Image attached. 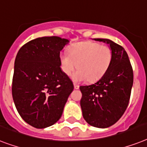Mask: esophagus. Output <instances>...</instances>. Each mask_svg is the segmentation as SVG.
<instances>
[{"label":"esophagus","mask_w":147,"mask_h":147,"mask_svg":"<svg viewBox=\"0 0 147 147\" xmlns=\"http://www.w3.org/2000/svg\"><path fill=\"white\" fill-rule=\"evenodd\" d=\"M74 89H75V90H78V89H79L80 86L78 85V84H76V83H74Z\"/></svg>","instance_id":"1"}]
</instances>
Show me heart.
Masks as SVG:
<instances>
[{
	"label": "heart",
	"mask_w": 147,
	"mask_h": 147,
	"mask_svg": "<svg viewBox=\"0 0 147 147\" xmlns=\"http://www.w3.org/2000/svg\"><path fill=\"white\" fill-rule=\"evenodd\" d=\"M62 71L71 75L75 68L78 70L73 75L75 82L86 80L95 82L105 74L112 60V52L108 45L96 42H82L68 49V54L60 55Z\"/></svg>",
	"instance_id": "b5f03b06"
}]
</instances>
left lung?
<instances>
[{"instance_id": "8db88e82", "label": "left lung", "mask_w": 147, "mask_h": 147, "mask_svg": "<svg viewBox=\"0 0 147 147\" xmlns=\"http://www.w3.org/2000/svg\"><path fill=\"white\" fill-rule=\"evenodd\" d=\"M96 41L110 45L112 60L105 74L94 84L80 86L83 118L91 126L106 128L118 121L128 105L134 74L128 55L122 46L106 38Z\"/></svg>"}]
</instances>
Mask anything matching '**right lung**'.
<instances>
[{"label": "right lung", "mask_w": 147, "mask_h": 147, "mask_svg": "<svg viewBox=\"0 0 147 147\" xmlns=\"http://www.w3.org/2000/svg\"><path fill=\"white\" fill-rule=\"evenodd\" d=\"M68 42L57 36L37 38L16 55L13 98L21 118L36 128H45L59 120L74 90L60 64V52Z\"/></svg>", "instance_id": "right-lung-1"}]
</instances>
